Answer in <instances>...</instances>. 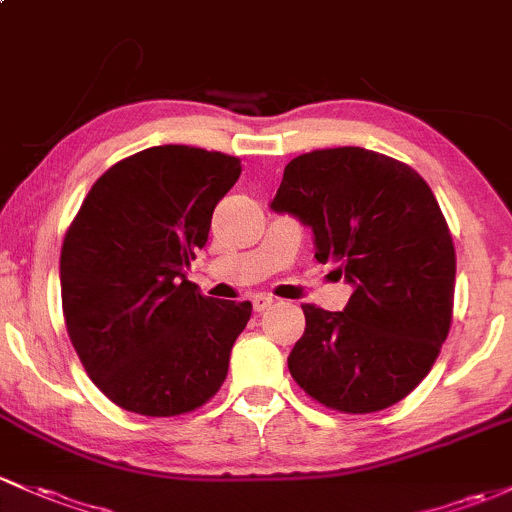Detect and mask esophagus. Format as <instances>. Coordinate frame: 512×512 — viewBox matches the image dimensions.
<instances>
[{
  "label": "esophagus",
  "instance_id": "34e87169",
  "mask_svg": "<svg viewBox=\"0 0 512 512\" xmlns=\"http://www.w3.org/2000/svg\"><path fill=\"white\" fill-rule=\"evenodd\" d=\"M272 304L274 299L267 297V294H255V297H252V306H255V311H267Z\"/></svg>",
  "mask_w": 512,
  "mask_h": 512
}]
</instances>
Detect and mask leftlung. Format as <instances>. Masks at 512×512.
<instances>
[{
    "label": "left lung",
    "instance_id": "8db88e82",
    "mask_svg": "<svg viewBox=\"0 0 512 512\" xmlns=\"http://www.w3.org/2000/svg\"><path fill=\"white\" fill-rule=\"evenodd\" d=\"M314 233V257L353 287L343 311L304 304L289 373L331 410L368 414L424 380L449 336L456 252L427 181L360 147L319 149L284 166L270 203Z\"/></svg>",
    "mask_w": 512,
    "mask_h": 512
}]
</instances>
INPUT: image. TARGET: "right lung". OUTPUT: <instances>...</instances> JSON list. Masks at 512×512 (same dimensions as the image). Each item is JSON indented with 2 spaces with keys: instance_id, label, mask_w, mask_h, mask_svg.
Here are the masks:
<instances>
[{
  "instance_id": "1",
  "label": "right lung",
  "mask_w": 512,
  "mask_h": 512,
  "mask_svg": "<svg viewBox=\"0 0 512 512\" xmlns=\"http://www.w3.org/2000/svg\"><path fill=\"white\" fill-rule=\"evenodd\" d=\"M240 159L164 144L95 181L61 250L68 336L90 380L122 410L174 417L228 375L250 301H215L188 282Z\"/></svg>"
}]
</instances>
